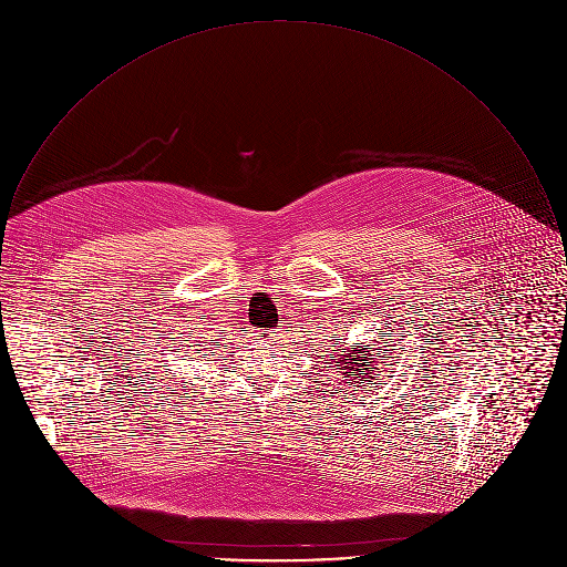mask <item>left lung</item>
I'll return each mask as SVG.
<instances>
[{"mask_svg": "<svg viewBox=\"0 0 567 567\" xmlns=\"http://www.w3.org/2000/svg\"><path fill=\"white\" fill-rule=\"evenodd\" d=\"M336 344V342H333ZM369 349H371V344H360V342H355V344H351L347 351H340V349H333V353H329L331 358H333V364L338 367V373H342V378H351L347 384L351 386V384H355V386H364L367 382H373L375 378V364H373V360L375 358H371V353H369ZM380 373V371H378ZM358 379L359 382L355 383L354 380Z\"/></svg>", "mask_w": 567, "mask_h": 567, "instance_id": "left-lung-1", "label": "left lung"}]
</instances>
